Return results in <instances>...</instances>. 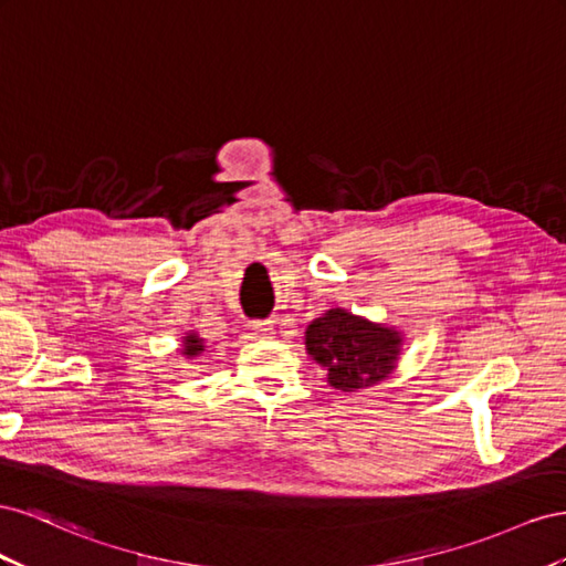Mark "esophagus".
Instances as JSON below:
<instances>
[{"label":"esophagus","instance_id":"1","mask_svg":"<svg viewBox=\"0 0 566 566\" xmlns=\"http://www.w3.org/2000/svg\"><path fill=\"white\" fill-rule=\"evenodd\" d=\"M251 329H253V334H255L258 338H270V336L274 334L272 322H253Z\"/></svg>","mask_w":566,"mask_h":566}]
</instances>
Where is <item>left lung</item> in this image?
<instances>
[{"label":"left lung","mask_w":566,"mask_h":566,"mask_svg":"<svg viewBox=\"0 0 566 566\" xmlns=\"http://www.w3.org/2000/svg\"><path fill=\"white\" fill-rule=\"evenodd\" d=\"M406 334L400 329L329 308L305 329V353L327 369V384L336 391H360L389 379L402 355Z\"/></svg>","instance_id":"left-lung-1"}]
</instances>
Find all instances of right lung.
Listing matches in <instances>:
<instances>
[{
    "label": "right lung",
    "instance_id": "right-lung-1",
    "mask_svg": "<svg viewBox=\"0 0 566 566\" xmlns=\"http://www.w3.org/2000/svg\"><path fill=\"white\" fill-rule=\"evenodd\" d=\"M203 350H206V342L199 336V332L189 329V332L182 336V342H180V353L185 355L187 360H193V358H199V355H201Z\"/></svg>",
    "mask_w": 566,
    "mask_h": 566
}]
</instances>
